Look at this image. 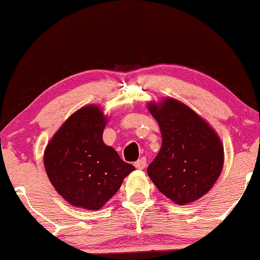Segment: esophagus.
I'll return each instance as SVG.
<instances>
[{"label":"esophagus","instance_id":"esophagus-1","mask_svg":"<svg viewBox=\"0 0 260 260\" xmlns=\"http://www.w3.org/2000/svg\"><path fill=\"white\" fill-rule=\"evenodd\" d=\"M145 167H146V159H145V157H141V159H139L138 161L135 162L136 169H144Z\"/></svg>","mask_w":260,"mask_h":260}]
</instances>
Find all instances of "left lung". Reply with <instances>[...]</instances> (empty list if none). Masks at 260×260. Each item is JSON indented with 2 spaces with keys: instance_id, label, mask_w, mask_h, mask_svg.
Instances as JSON below:
<instances>
[{
  "instance_id": "left-lung-1",
  "label": "left lung",
  "mask_w": 260,
  "mask_h": 260,
  "mask_svg": "<svg viewBox=\"0 0 260 260\" xmlns=\"http://www.w3.org/2000/svg\"><path fill=\"white\" fill-rule=\"evenodd\" d=\"M162 145L148 175L160 192L176 204H188L207 194L223 169L224 150L214 131L191 109L174 99L150 104Z\"/></svg>"
}]
</instances>
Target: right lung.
I'll list each match as a JSON object with an SVG mask.
<instances>
[{
  "mask_svg": "<svg viewBox=\"0 0 260 260\" xmlns=\"http://www.w3.org/2000/svg\"><path fill=\"white\" fill-rule=\"evenodd\" d=\"M105 124L98 106H85L66 120L45 151L51 184L74 207L100 209L135 170L104 144Z\"/></svg>",
  "mask_w": 260,
  "mask_h": 260,
  "instance_id": "right-lung-1",
  "label": "right lung"
}]
</instances>
